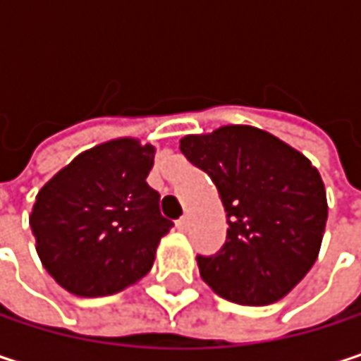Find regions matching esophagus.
I'll return each instance as SVG.
<instances>
[{
  "instance_id": "1",
  "label": "esophagus",
  "mask_w": 361,
  "mask_h": 361,
  "mask_svg": "<svg viewBox=\"0 0 361 361\" xmlns=\"http://www.w3.org/2000/svg\"><path fill=\"white\" fill-rule=\"evenodd\" d=\"M176 228L180 230V232H188L190 230V217H181L176 221Z\"/></svg>"
}]
</instances>
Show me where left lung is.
Returning <instances> with one entry per match:
<instances>
[{
	"label": "left lung",
	"mask_w": 361,
	"mask_h": 361,
	"mask_svg": "<svg viewBox=\"0 0 361 361\" xmlns=\"http://www.w3.org/2000/svg\"><path fill=\"white\" fill-rule=\"evenodd\" d=\"M183 157L215 183L228 217L221 251L196 257L200 278L238 305H269L312 269L328 202L318 169L299 150L251 125L180 140Z\"/></svg>",
	"instance_id": "obj_1"
}]
</instances>
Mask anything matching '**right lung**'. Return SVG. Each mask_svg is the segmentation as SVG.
I'll return each mask as SVG.
<instances>
[{
  "label": "right lung",
  "mask_w": 361,
  "mask_h": 361,
  "mask_svg": "<svg viewBox=\"0 0 361 361\" xmlns=\"http://www.w3.org/2000/svg\"><path fill=\"white\" fill-rule=\"evenodd\" d=\"M157 148L135 137L98 144L47 181L29 224L47 274L77 297H106L142 280L173 228L146 178Z\"/></svg>",
  "instance_id": "obj_1"
}]
</instances>
